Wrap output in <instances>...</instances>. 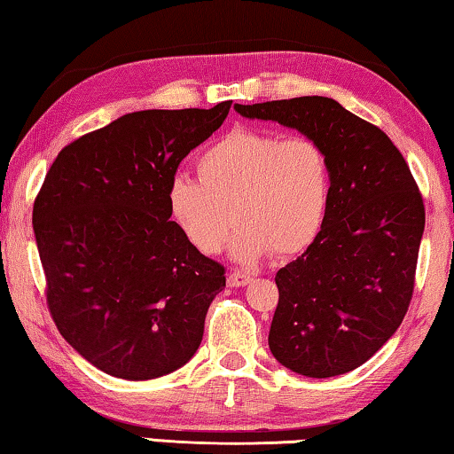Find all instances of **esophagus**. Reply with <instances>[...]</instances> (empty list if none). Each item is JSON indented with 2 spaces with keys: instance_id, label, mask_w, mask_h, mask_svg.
<instances>
[{
  "instance_id": "34e87169",
  "label": "esophagus",
  "mask_w": 454,
  "mask_h": 454,
  "mask_svg": "<svg viewBox=\"0 0 454 454\" xmlns=\"http://www.w3.org/2000/svg\"><path fill=\"white\" fill-rule=\"evenodd\" d=\"M227 284L231 286V287H243V286L251 284V276H245V273L233 271V273H229V278H227Z\"/></svg>"
}]
</instances>
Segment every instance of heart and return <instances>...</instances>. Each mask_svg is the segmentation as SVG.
<instances>
[{"mask_svg": "<svg viewBox=\"0 0 454 454\" xmlns=\"http://www.w3.org/2000/svg\"><path fill=\"white\" fill-rule=\"evenodd\" d=\"M197 173L199 178L176 175L170 181L167 205L200 254H219L235 221L233 257L241 263H255L271 251L300 255L325 225L332 168L314 138L233 129L203 148Z\"/></svg>", "mask_w": 454, "mask_h": 454, "instance_id": "heart-1", "label": "heart"}]
</instances>
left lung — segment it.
I'll use <instances>...</instances> for the list:
<instances>
[{
	"instance_id": "obj_1",
	"label": "left lung",
	"mask_w": 454,
	"mask_h": 454,
	"mask_svg": "<svg viewBox=\"0 0 454 454\" xmlns=\"http://www.w3.org/2000/svg\"><path fill=\"white\" fill-rule=\"evenodd\" d=\"M235 110L295 129L328 154V217L301 257L278 271L270 350L308 378L350 372L392 338L411 306L425 231L414 176L378 126L325 96Z\"/></svg>"
}]
</instances>
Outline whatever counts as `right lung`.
Masks as SVG:
<instances>
[{"label": "right lung", "mask_w": 454, "mask_h": 454, "mask_svg": "<svg viewBox=\"0 0 454 454\" xmlns=\"http://www.w3.org/2000/svg\"><path fill=\"white\" fill-rule=\"evenodd\" d=\"M231 102L140 110L64 146L34 203L46 300L59 333L102 372L151 380L195 356L225 267L170 221L167 191Z\"/></svg>", "instance_id": "right-lung-1"}]
</instances>
